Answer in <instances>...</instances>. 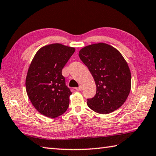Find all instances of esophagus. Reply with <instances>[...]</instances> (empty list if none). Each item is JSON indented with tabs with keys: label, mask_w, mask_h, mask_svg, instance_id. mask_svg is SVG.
I'll list each match as a JSON object with an SVG mask.
<instances>
[{
	"label": "esophagus",
	"mask_w": 156,
	"mask_h": 156,
	"mask_svg": "<svg viewBox=\"0 0 156 156\" xmlns=\"http://www.w3.org/2000/svg\"><path fill=\"white\" fill-rule=\"evenodd\" d=\"M76 90H77V91H82V90H83V87H82V85H80L79 87L76 88Z\"/></svg>",
	"instance_id": "34e87169"
}]
</instances>
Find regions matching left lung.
Segmentation results:
<instances>
[{"instance_id":"1","label":"left lung","mask_w":156,"mask_h":156,"mask_svg":"<svg viewBox=\"0 0 156 156\" xmlns=\"http://www.w3.org/2000/svg\"><path fill=\"white\" fill-rule=\"evenodd\" d=\"M79 57L97 87L94 97L87 101L89 108L98 113L108 114L121 107L131 90V76L121 53L110 45L98 43L81 49Z\"/></svg>"}]
</instances>
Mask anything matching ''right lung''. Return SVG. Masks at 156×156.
<instances>
[{
    "instance_id": "right-lung-1",
    "label": "right lung",
    "mask_w": 156,
    "mask_h": 156,
    "mask_svg": "<svg viewBox=\"0 0 156 156\" xmlns=\"http://www.w3.org/2000/svg\"><path fill=\"white\" fill-rule=\"evenodd\" d=\"M74 51V48L60 44L47 45L37 51L29 66L26 91L34 107L45 117H59L69 107L72 92L62 71Z\"/></svg>"
}]
</instances>
